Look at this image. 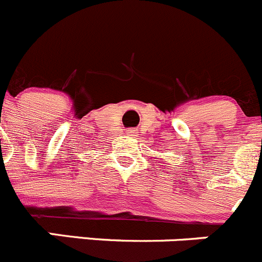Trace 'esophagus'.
<instances>
[{
  "label": "esophagus",
  "instance_id": "esophagus-1",
  "mask_svg": "<svg viewBox=\"0 0 262 262\" xmlns=\"http://www.w3.org/2000/svg\"><path fill=\"white\" fill-rule=\"evenodd\" d=\"M128 133L132 134V136H134V134H136V130H134V129H129Z\"/></svg>",
  "mask_w": 262,
  "mask_h": 262
}]
</instances>
